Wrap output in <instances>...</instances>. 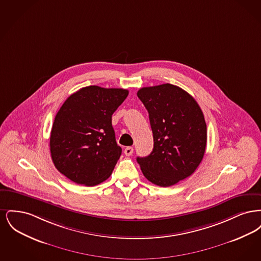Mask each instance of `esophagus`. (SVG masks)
Here are the masks:
<instances>
[{
    "mask_svg": "<svg viewBox=\"0 0 261 261\" xmlns=\"http://www.w3.org/2000/svg\"><path fill=\"white\" fill-rule=\"evenodd\" d=\"M133 150H134V149H133L132 147H127V148H125V155H127V156H130V155H132V153H133Z\"/></svg>",
    "mask_w": 261,
    "mask_h": 261,
    "instance_id": "1",
    "label": "esophagus"
}]
</instances>
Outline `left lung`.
I'll list each match as a JSON object with an SVG mask.
<instances>
[{"instance_id": "8db88e82", "label": "left lung", "mask_w": 261, "mask_h": 261, "mask_svg": "<svg viewBox=\"0 0 261 261\" xmlns=\"http://www.w3.org/2000/svg\"><path fill=\"white\" fill-rule=\"evenodd\" d=\"M138 98L149 112L153 149L137 158L149 182L169 187L191 176L202 161L206 147V123L198 102L172 84L144 87Z\"/></svg>"}]
</instances>
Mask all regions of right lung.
<instances>
[{"mask_svg": "<svg viewBox=\"0 0 261 261\" xmlns=\"http://www.w3.org/2000/svg\"><path fill=\"white\" fill-rule=\"evenodd\" d=\"M128 90L88 86L70 95L53 123L51 160L56 168L79 185L95 186L107 180L121 155L112 115Z\"/></svg>", "mask_w": 261, "mask_h": 261, "instance_id": "add662e5", "label": "right lung"}]
</instances>
